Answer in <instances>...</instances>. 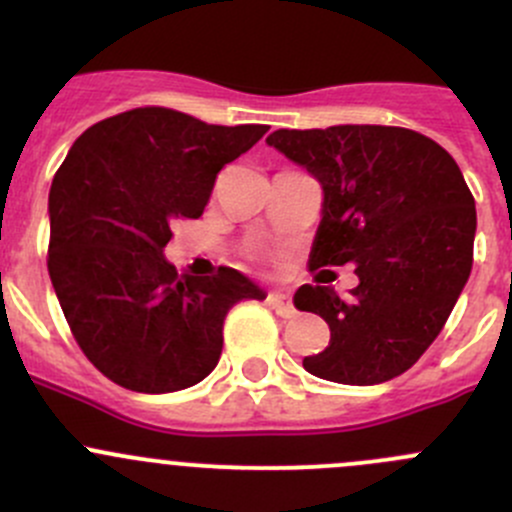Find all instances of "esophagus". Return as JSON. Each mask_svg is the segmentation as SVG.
Returning <instances> with one entry per match:
<instances>
[{
	"mask_svg": "<svg viewBox=\"0 0 512 512\" xmlns=\"http://www.w3.org/2000/svg\"><path fill=\"white\" fill-rule=\"evenodd\" d=\"M270 307L275 309V312L280 314V317H285V319L294 317V312H297V309H294V304H292V299L285 297V294H280V292H272L270 294Z\"/></svg>",
	"mask_w": 512,
	"mask_h": 512,
	"instance_id": "1",
	"label": "esophagus"
}]
</instances>
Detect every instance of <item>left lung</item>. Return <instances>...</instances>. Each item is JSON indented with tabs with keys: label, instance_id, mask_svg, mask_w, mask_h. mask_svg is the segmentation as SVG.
I'll list each match as a JSON object with an SVG mask.
<instances>
[{
	"label": "left lung",
	"instance_id": "1",
	"mask_svg": "<svg viewBox=\"0 0 512 512\" xmlns=\"http://www.w3.org/2000/svg\"><path fill=\"white\" fill-rule=\"evenodd\" d=\"M267 143L322 183L309 270L354 262L352 299L302 285L299 312L329 324L304 369L371 386L404 374L441 334L473 267L476 200L446 148L399 126L280 128Z\"/></svg>",
	"mask_w": 512,
	"mask_h": 512
}]
</instances>
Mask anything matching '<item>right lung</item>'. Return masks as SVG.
<instances>
[{
    "label": "right lung",
    "instance_id": "1",
    "mask_svg": "<svg viewBox=\"0 0 512 512\" xmlns=\"http://www.w3.org/2000/svg\"><path fill=\"white\" fill-rule=\"evenodd\" d=\"M267 126H213L163 106L86 128L49 193V277L71 334L103 376L138 394L203 381L223 322L265 292L232 267L178 275L163 257L178 220L203 215L215 178Z\"/></svg>",
    "mask_w": 512,
    "mask_h": 512
}]
</instances>
